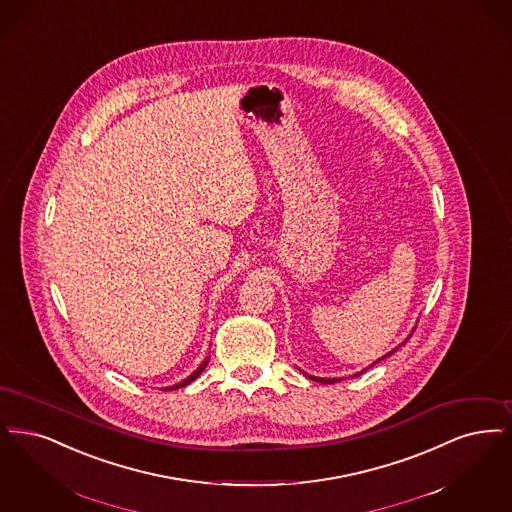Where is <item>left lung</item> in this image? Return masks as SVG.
Listing matches in <instances>:
<instances>
[{"label":"left lung","instance_id":"1","mask_svg":"<svg viewBox=\"0 0 512 512\" xmlns=\"http://www.w3.org/2000/svg\"><path fill=\"white\" fill-rule=\"evenodd\" d=\"M409 338H411V336H409ZM409 338H407V340H409ZM407 340H405V342H407ZM405 342H403V344H405ZM398 348H400V346H398ZM398 348H396V350H398ZM396 350H392V352H390V354H386V356H384V357L392 356V354H394V352H396ZM384 357H380V359H384ZM380 359H378V361H380ZM361 373H363V371H361ZM310 378H312V380H317V382H327V384H331V382H334V380H329V378H317V377H310Z\"/></svg>","mask_w":512,"mask_h":512}]
</instances>
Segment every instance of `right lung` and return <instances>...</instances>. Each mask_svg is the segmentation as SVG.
Returning a JSON list of instances; mask_svg holds the SVG:
<instances>
[{"label":"right lung","mask_w":512,"mask_h":512,"mask_svg":"<svg viewBox=\"0 0 512 512\" xmlns=\"http://www.w3.org/2000/svg\"><path fill=\"white\" fill-rule=\"evenodd\" d=\"M206 365H208V359H204V361H202V363H200L199 369H197V371H195V373H191V375H189V377L185 378V380H181V382H179V384H176V386H172V388H170V390H176V388H183V386H187V384H191V382H193V380H195V378L199 377L200 373H202V371H204V367H206ZM166 390H168V388H166Z\"/></svg>","instance_id":"1"}]
</instances>
